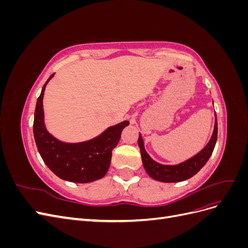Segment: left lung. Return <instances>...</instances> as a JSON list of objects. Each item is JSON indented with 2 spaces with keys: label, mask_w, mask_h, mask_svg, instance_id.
<instances>
[{
  "label": "left lung",
  "mask_w": 248,
  "mask_h": 248,
  "mask_svg": "<svg viewBox=\"0 0 248 248\" xmlns=\"http://www.w3.org/2000/svg\"><path fill=\"white\" fill-rule=\"evenodd\" d=\"M217 140V119L215 114V125L212 138L208 142V145L202 150L196 156L191 157L190 159L186 160L182 163L176 164V166H164L158 162L154 161L149 154L146 152L142 141L141 136L139 137V147L140 149L141 161L147 174L154 180L160 182H181L194 176L197 172L205 166L209 160L210 156L212 155L215 144Z\"/></svg>",
  "instance_id": "left-lung-1"
}]
</instances>
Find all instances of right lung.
<instances>
[{
	"mask_svg": "<svg viewBox=\"0 0 248 248\" xmlns=\"http://www.w3.org/2000/svg\"><path fill=\"white\" fill-rule=\"evenodd\" d=\"M51 74L37 99L33 131L38 152L48 169L59 178L74 183H89L101 179L108 170L111 151L121 138L122 130L129 124L124 121L110 126L100 136L84 142L68 144L57 140L46 128L42 99Z\"/></svg>",
	"mask_w": 248,
	"mask_h": 248,
	"instance_id": "1",
	"label": "right lung"
}]
</instances>
